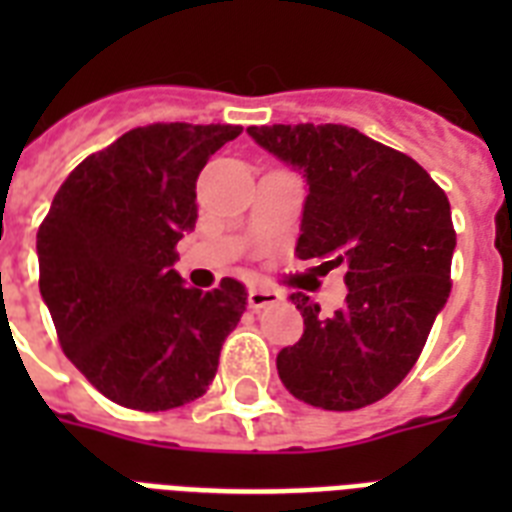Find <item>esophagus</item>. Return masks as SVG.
Masks as SVG:
<instances>
[{"label": "esophagus", "instance_id": "1", "mask_svg": "<svg viewBox=\"0 0 512 512\" xmlns=\"http://www.w3.org/2000/svg\"><path fill=\"white\" fill-rule=\"evenodd\" d=\"M284 300V295L281 292H276V289H249V297L247 303L252 311H260V308H268V305H276Z\"/></svg>", "mask_w": 512, "mask_h": 512}]
</instances>
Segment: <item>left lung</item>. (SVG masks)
<instances>
[{"label":"left lung","mask_w":512,"mask_h":512,"mask_svg":"<svg viewBox=\"0 0 512 512\" xmlns=\"http://www.w3.org/2000/svg\"><path fill=\"white\" fill-rule=\"evenodd\" d=\"M260 148L303 172L300 260L345 265L348 297L321 316L303 292V337L276 356L284 388L329 412L380 401L420 358L452 292L457 233L446 193L412 156L345 124L249 127Z\"/></svg>","instance_id":"8db88e82"}]
</instances>
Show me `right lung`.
Segmentation results:
<instances>
[{
    "label": "right lung",
    "instance_id": "right-lung-1",
    "mask_svg": "<svg viewBox=\"0 0 512 512\" xmlns=\"http://www.w3.org/2000/svg\"><path fill=\"white\" fill-rule=\"evenodd\" d=\"M236 124H148L87 156L36 233L39 292L60 348L106 398L167 412L204 396L247 289L185 287L172 268L196 225V177Z\"/></svg>",
    "mask_w": 512,
    "mask_h": 512
}]
</instances>
